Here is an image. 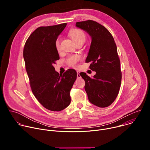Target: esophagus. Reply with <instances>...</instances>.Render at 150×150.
<instances>
[{"instance_id": "esophagus-1", "label": "esophagus", "mask_w": 150, "mask_h": 150, "mask_svg": "<svg viewBox=\"0 0 150 150\" xmlns=\"http://www.w3.org/2000/svg\"><path fill=\"white\" fill-rule=\"evenodd\" d=\"M76 73H77V78H79L81 77V76H80V75H79V71H77Z\"/></svg>"}]
</instances>
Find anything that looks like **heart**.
Returning <instances> with one entry per match:
<instances>
[{
  "label": "heart",
  "mask_w": 150,
  "mask_h": 150,
  "mask_svg": "<svg viewBox=\"0 0 150 150\" xmlns=\"http://www.w3.org/2000/svg\"><path fill=\"white\" fill-rule=\"evenodd\" d=\"M69 35L77 45L80 43V42H84L86 40V34L80 29H74L71 30L69 32ZM60 38H57L55 41V47L57 51H59L60 49ZM79 60L80 57L79 56L72 55L67 59V63L69 67H76Z\"/></svg>",
  "instance_id": "1"
}]
</instances>
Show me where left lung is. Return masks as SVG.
Listing matches in <instances>:
<instances>
[{"mask_svg":"<svg viewBox=\"0 0 150 150\" xmlns=\"http://www.w3.org/2000/svg\"><path fill=\"white\" fill-rule=\"evenodd\" d=\"M76 26L87 31L92 38L85 62H91L90 69L96 74L91 78L86 73L79 74L85 82V91L90 103L106 108L116 98L122 80L115 41L109 30L94 21L77 22Z\"/></svg>","mask_w":150,"mask_h":150,"instance_id":"8db88e82","label":"left lung"}]
</instances>
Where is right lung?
Instances as JSON below:
<instances>
[{
	"label": "right lung",
	"instance_id": "add662e5",
	"mask_svg": "<svg viewBox=\"0 0 150 150\" xmlns=\"http://www.w3.org/2000/svg\"><path fill=\"white\" fill-rule=\"evenodd\" d=\"M66 26L63 23L37 28L27 40L23 51L32 92L44 108L53 112L69 105L70 91L77 77L74 69L59 75L53 67L60 59L55 41Z\"/></svg>",
	"mask_w": 150,
	"mask_h": 150
}]
</instances>
